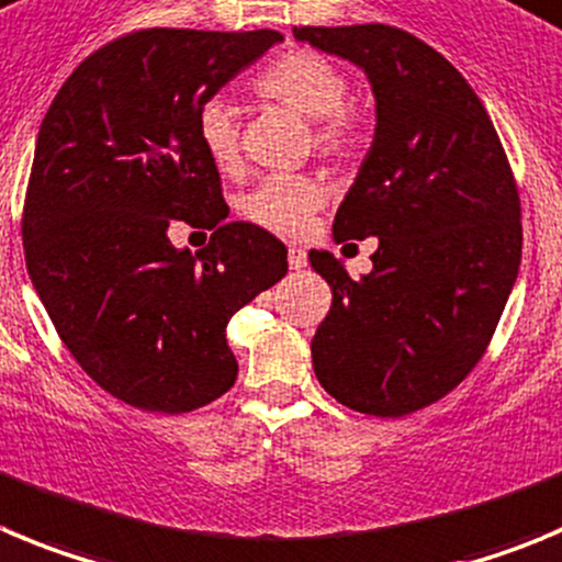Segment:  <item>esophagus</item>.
<instances>
[{"mask_svg": "<svg viewBox=\"0 0 562 562\" xmlns=\"http://www.w3.org/2000/svg\"><path fill=\"white\" fill-rule=\"evenodd\" d=\"M288 266H291L293 271L305 269L307 255H305V249H302V246H291V249H288Z\"/></svg>", "mask_w": 562, "mask_h": 562, "instance_id": "34e87169", "label": "esophagus"}]
</instances>
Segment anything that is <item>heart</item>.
Here are the masks:
<instances>
[{
	"mask_svg": "<svg viewBox=\"0 0 562 562\" xmlns=\"http://www.w3.org/2000/svg\"><path fill=\"white\" fill-rule=\"evenodd\" d=\"M260 97L285 104L296 115L313 122L318 149L349 151L360 140L355 113L344 108L349 97L346 75L318 52H288L271 63L255 80ZM196 138L207 160L222 175L240 166V135L235 110L227 99L210 97L196 110ZM324 202L322 182L305 175H271L244 196V216L257 227L280 235H299L311 227V218Z\"/></svg>",
	"mask_w": 562,
	"mask_h": 562,
	"instance_id": "1",
	"label": "heart"
}]
</instances>
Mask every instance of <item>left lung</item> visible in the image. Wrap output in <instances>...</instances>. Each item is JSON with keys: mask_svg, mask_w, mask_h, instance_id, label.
<instances>
[{"mask_svg": "<svg viewBox=\"0 0 562 562\" xmlns=\"http://www.w3.org/2000/svg\"><path fill=\"white\" fill-rule=\"evenodd\" d=\"M293 38L360 68L374 140L335 213V244L376 238L352 280L329 251L333 288L313 335L329 396L369 416L432 405L480 363L521 266V207L494 124L443 55L385 24L293 27Z\"/></svg>", "mask_w": 562, "mask_h": 562, "instance_id": "8db88e82", "label": "left lung"}]
</instances>
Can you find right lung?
I'll return each instance as SVG.
<instances>
[{
  "mask_svg": "<svg viewBox=\"0 0 562 562\" xmlns=\"http://www.w3.org/2000/svg\"><path fill=\"white\" fill-rule=\"evenodd\" d=\"M282 35L140 30L75 68L46 110L24 202L41 305L88 376L149 413H188L238 376L227 324L280 282L288 249L229 222L196 110ZM171 217L214 229L193 256Z\"/></svg>",
  "mask_w": 562,
  "mask_h": 562,
  "instance_id": "right-lung-1",
  "label": "right lung"
}]
</instances>
